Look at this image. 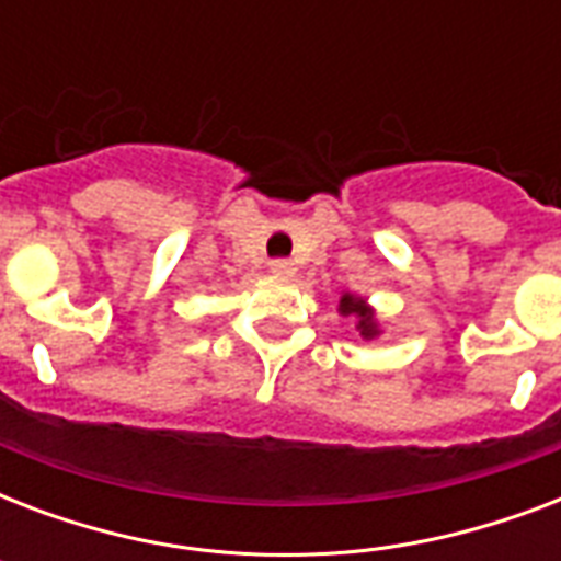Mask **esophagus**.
<instances>
[{"label":"esophagus","instance_id":"34e87169","mask_svg":"<svg viewBox=\"0 0 561 561\" xmlns=\"http://www.w3.org/2000/svg\"><path fill=\"white\" fill-rule=\"evenodd\" d=\"M271 273L279 279H290L297 273V264L288 262V259H276V262H271Z\"/></svg>","mask_w":561,"mask_h":561}]
</instances>
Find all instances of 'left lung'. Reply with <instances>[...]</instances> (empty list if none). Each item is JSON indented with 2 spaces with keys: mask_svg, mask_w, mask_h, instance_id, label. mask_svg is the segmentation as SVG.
Wrapping results in <instances>:
<instances>
[{
  "mask_svg": "<svg viewBox=\"0 0 561 561\" xmlns=\"http://www.w3.org/2000/svg\"><path fill=\"white\" fill-rule=\"evenodd\" d=\"M343 317H352L355 320V329L364 341H375L378 334H381V325H378V317H375V308L369 306L367 299L358 297V294H343L341 306H337Z\"/></svg>",
  "mask_w": 561,
  "mask_h": 561,
  "instance_id": "left-lung-1",
  "label": "left lung"
}]
</instances>
